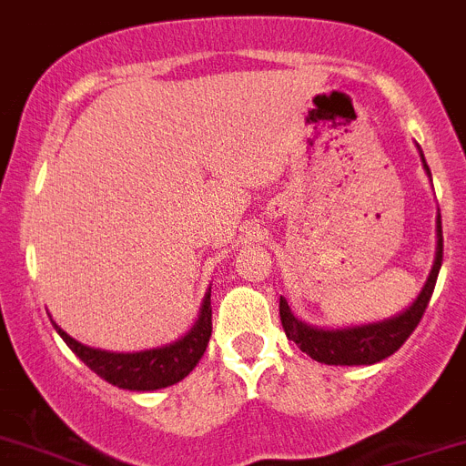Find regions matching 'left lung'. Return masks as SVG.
<instances>
[{
    "mask_svg": "<svg viewBox=\"0 0 466 466\" xmlns=\"http://www.w3.org/2000/svg\"><path fill=\"white\" fill-rule=\"evenodd\" d=\"M420 159L425 170L430 168L425 164V157L420 152ZM443 261V236H441V215L437 217V254H434V266L430 270L428 281L418 293L416 300L398 314V317L386 319V321L367 323V326L353 328H337V330H323V328L307 326L305 321L296 317L286 302V298H279V317L284 326L286 337L296 341L298 349L305 351L307 356L314 358L326 365H374L381 362L383 358L392 356L409 339L416 326L420 323L422 311L428 309V302L432 298L434 284H437L439 268Z\"/></svg>",
    "mask_w": 466,
    "mask_h": 466,
    "instance_id": "1",
    "label": "left lung"
}]
</instances>
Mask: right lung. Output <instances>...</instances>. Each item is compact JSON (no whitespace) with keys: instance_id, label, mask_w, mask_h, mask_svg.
Masks as SVG:
<instances>
[{"instance_id":"right-lung-1","label":"right lung","mask_w":466,"mask_h":466,"mask_svg":"<svg viewBox=\"0 0 466 466\" xmlns=\"http://www.w3.org/2000/svg\"><path fill=\"white\" fill-rule=\"evenodd\" d=\"M66 347L92 370L106 379L108 383L125 390H159L173 383L182 381L187 374L198 365L203 358L205 347L212 335V307L210 291L205 293V300L200 305L198 321L194 323L185 337H180L173 344H166L159 349H147L138 353H110L101 349L85 347L74 337L66 335L57 323H53Z\"/></svg>"}]
</instances>
